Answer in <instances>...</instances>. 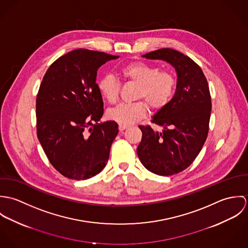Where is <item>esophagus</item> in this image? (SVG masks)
I'll use <instances>...</instances> for the list:
<instances>
[{
  "label": "esophagus",
  "instance_id": "34e87169",
  "mask_svg": "<svg viewBox=\"0 0 248 248\" xmlns=\"http://www.w3.org/2000/svg\"><path fill=\"white\" fill-rule=\"evenodd\" d=\"M128 127H129V126H127V125H121V124H119V131H120V132H123V131L126 130Z\"/></svg>",
  "mask_w": 248,
  "mask_h": 248
}]
</instances>
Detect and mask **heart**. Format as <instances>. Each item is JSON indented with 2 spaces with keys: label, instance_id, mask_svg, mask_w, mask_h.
I'll return each mask as SVG.
<instances>
[{
  "label": "heart",
  "instance_id": "b5f03b06",
  "mask_svg": "<svg viewBox=\"0 0 248 248\" xmlns=\"http://www.w3.org/2000/svg\"><path fill=\"white\" fill-rule=\"evenodd\" d=\"M120 74L126 80L139 85L136 103H121L108 110V117L121 125H130L140 121L149 113L148 104L158 110L166 106L175 92L176 78L172 72L159 71L158 67L144 62H133L124 66ZM97 88L104 99L110 104L117 101L120 83L111 74L102 76L97 82Z\"/></svg>",
  "mask_w": 248,
  "mask_h": 248
}]
</instances>
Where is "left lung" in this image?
Wrapping results in <instances>:
<instances>
[{"label":"left lung","instance_id":"obj_1","mask_svg":"<svg viewBox=\"0 0 248 248\" xmlns=\"http://www.w3.org/2000/svg\"><path fill=\"white\" fill-rule=\"evenodd\" d=\"M142 57L165 61L177 72L173 98L152 117L162 132L139 126L142 132L137 150L140 160L150 172L168 177L189 167L207 139L212 108L209 87L202 69L173 48H160Z\"/></svg>","mask_w":248,"mask_h":248}]
</instances>
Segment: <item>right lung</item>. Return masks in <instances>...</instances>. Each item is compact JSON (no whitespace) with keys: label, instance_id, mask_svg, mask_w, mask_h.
Returning a JSON list of instances; mask_svg holds the SVG:
<instances>
[{"label":"right lung","instance_id":"obj_1","mask_svg":"<svg viewBox=\"0 0 248 248\" xmlns=\"http://www.w3.org/2000/svg\"><path fill=\"white\" fill-rule=\"evenodd\" d=\"M118 57L75 49L53 62L43 78L36 99L37 136L64 177L88 179L106 166L118 125L98 123L104 108L96 76L102 65Z\"/></svg>","mask_w":248,"mask_h":248}]
</instances>
